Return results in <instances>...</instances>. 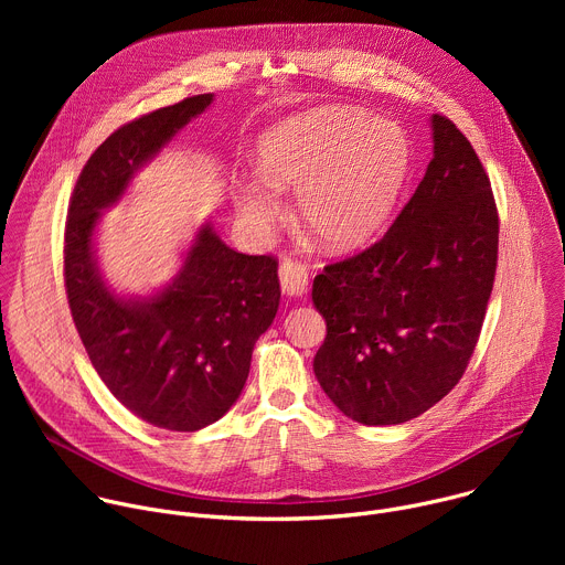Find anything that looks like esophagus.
<instances>
[{
    "label": "esophagus",
    "mask_w": 565,
    "mask_h": 565,
    "mask_svg": "<svg viewBox=\"0 0 565 565\" xmlns=\"http://www.w3.org/2000/svg\"><path fill=\"white\" fill-rule=\"evenodd\" d=\"M279 281H281V290L288 297H299L306 292L308 288V270L290 259H284L279 264Z\"/></svg>",
    "instance_id": "esophagus-1"
}]
</instances>
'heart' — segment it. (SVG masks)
<instances>
[{"instance_id": "1", "label": "heart", "mask_w": 565, "mask_h": 565, "mask_svg": "<svg viewBox=\"0 0 565 565\" xmlns=\"http://www.w3.org/2000/svg\"><path fill=\"white\" fill-rule=\"evenodd\" d=\"M262 177L236 185L234 205L255 230L270 227L297 192V221L327 250H351L388 218L412 170V142L399 125L327 105L273 125L257 147Z\"/></svg>"}]
</instances>
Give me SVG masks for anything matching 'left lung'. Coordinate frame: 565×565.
Wrapping results in <instances>:
<instances>
[{
    "mask_svg": "<svg viewBox=\"0 0 565 565\" xmlns=\"http://www.w3.org/2000/svg\"><path fill=\"white\" fill-rule=\"evenodd\" d=\"M434 158L386 234L312 281L327 338L312 369L333 405L382 427L418 418L462 377L486 319L499 214L480 160L445 116Z\"/></svg>",
    "mask_w": 565,
    "mask_h": 565,
    "instance_id": "obj_1",
    "label": "left lung"
}]
</instances>
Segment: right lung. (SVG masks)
I'll use <instances>...</instances> for the list:
<instances>
[{"instance_id":"add662e5","label":"right lung","mask_w":565,"mask_h":565,"mask_svg":"<svg viewBox=\"0 0 565 565\" xmlns=\"http://www.w3.org/2000/svg\"><path fill=\"white\" fill-rule=\"evenodd\" d=\"M214 96L201 94L116 129L79 174L64 232V284L75 329L107 388L134 416L196 431L234 405L255 342L279 308L277 259L234 253L203 223L177 277L147 297L107 286L96 257L103 210Z\"/></svg>"}]
</instances>
